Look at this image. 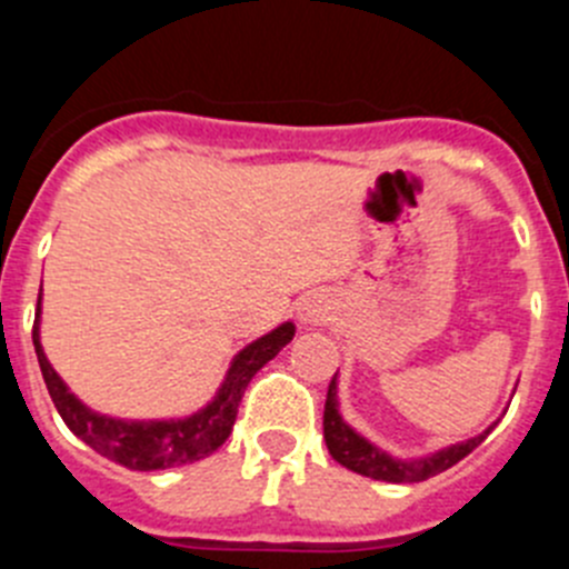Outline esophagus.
Masks as SVG:
<instances>
[{
  "label": "esophagus",
  "mask_w": 569,
  "mask_h": 569,
  "mask_svg": "<svg viewBox=\"0 0 569 569\" xmlns=\"http://www.w3.org/2000/svg\"><path fill=\"white\" fill-rule=\"evenodd\" d=\"M330 319V305L325 296H308V299L299 305V321L305 328H316L321 321Z\"/></svg>",
  "instance_id": "obj_1"
}]
</instances>
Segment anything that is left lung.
<instances>
[{
    "mask_svg": "<svg viewBox=\"0 0 569 569\" xmlns=\"http://www.w3.org/2000/svg\"><path fill=\"white\" fill-rule=\"evenodd\" d=\"M336 379H339V370H336L333 381H330L328 401H325V441H328L330 456L341 467L359 472V476H367V479L390 481V485H416V481L430 479L436 472H445L453 465H459L465 456H470L492 433V427L499 425V421H492L479 436L439 447L433 453L401 459V456L387 453L385 447H379L376 441L361 436L356 427L347 425L339 410V381Z\"/></svg>",
    "mask_w": 569,
    "mask_h": 569,
    "instance_id": "8db88e82",
    "label": "left lung"
}]
</instances>
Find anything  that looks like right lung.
Instances as JSON below:
<instances>
[{
	"label": "right lung",
	"mask_w": 569,
	"mask_h": 569,
	"mask_svg": "<svg viewBox=\"0 0 569 569\" xmlns=\"http://www.w3.org/2000/svg\"><path fill=\"white\" fill-rule=\"evenodd\" d=\"M296 336L293 321H284L270 333L259 336L248 347H241L230 361L224 381L219 385L213 399L182 419H116V416L99 413L84 405L77 393H70L62 376L44 356L42 347V290L37 301V321H33V347L42 367V379L48 393L57 405L59 416L70 427V433L93 447L104 459L128 470H168L199 461L228 441L233 430L236 410L244 396V387L256 376V370L279 356L281 347H288Z\"/></svg>",
	"instance_id": "obj_1"
}]
</instances>
